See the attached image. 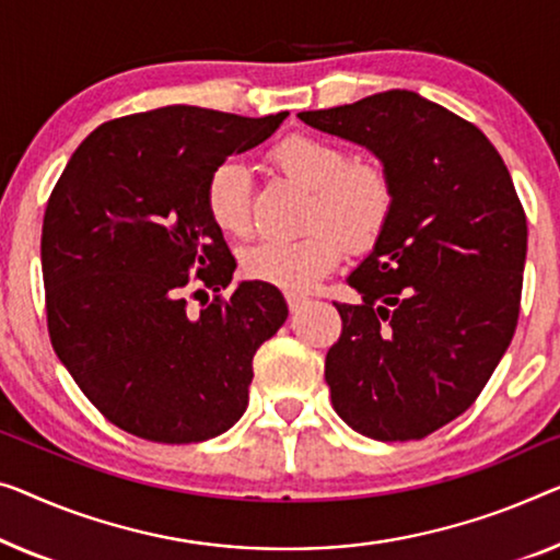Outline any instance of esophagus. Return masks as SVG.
Here are the masks:
<instances>
[{
  "mask_svg": "<svg viewBox=\"0 0 560 560\" xmlns=\"http://www.w3.org/2000/svg\"><path fill=\"white\" fill-rule=\"evenodd\" d=\"M306 302H308V299L302 296V294H287V304H289L291 312H299V308H302Z\"/></svg>",
  "mask_w": 560,
  "mask_h": 560,
  "instance_id": "obj_1",
  "label": "esophagus"
}]
</instances>
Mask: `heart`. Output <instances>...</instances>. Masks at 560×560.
<instances>
[{
	"label": "heart",
	"mask_w": 560,
	"mask_h": 560,
	"mask_svg": "<svg viewBox=\"0 0 560 560\" xmlns=\"http://www.w3.org/2000/svg\"><path fill=\"white\" fill-rule=\"evenodd\" d=\"M271 163L312 190L304 236L266 238L248 246L241 269L248 279L287 291H306L339 264L347 244L372 246L387 226L395 188L387 171L370 161H352L345 148L314 136H289L271 150ZM206 211L226 236H246L252 226V178L236 161L215 165L206 183ZM342 235L339 237L336 231Z\"/></svg>",
	"instance_id": "1"
}]
</instances>
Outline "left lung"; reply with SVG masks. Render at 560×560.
<instances>
[{
  "instance_id": "obj_1",
  "label": "left lung",
  "mask_w": 560,
  "mask_h": 560,
  "mask_svg": "<svg viewBox=\"0 0 560 560\" xmlns=\"http://www.w3.org/2000/svg\"><path fill=\"white\" fill-rule=\"evenodd\" d=\"M299 118L372 150L395 188L347 279L362 302H334L331 405L360 435L422 440L478 399L518 324L528 223L511 173L472 122L410 90Z\"/></svg>"
}]
</instances>
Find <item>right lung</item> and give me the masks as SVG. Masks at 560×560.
Instances as JSON below:
<instances>
[{
  "label": "right lung",
  "instance_id": "obj_1",
  "mask_svg": "<svg viewBox=\"0 0 560 560\" xmlns=\"http://www.w3.org/2000/svg\"><path fill=\"white\" fill-rule=\"evenodd\" d=\"M287 115L168 105L103 122L47 200L49 339L90 402L130 435L188 445L246 412L256 349L289 308L261 281L221 296L236 258L208 219L206 183L229 155L271 138ZM188 282L217 294L198 315L185 302Z\"/></svg>",
  "mask_w": 560,
  "mask_h": 560
}]
</instances>
